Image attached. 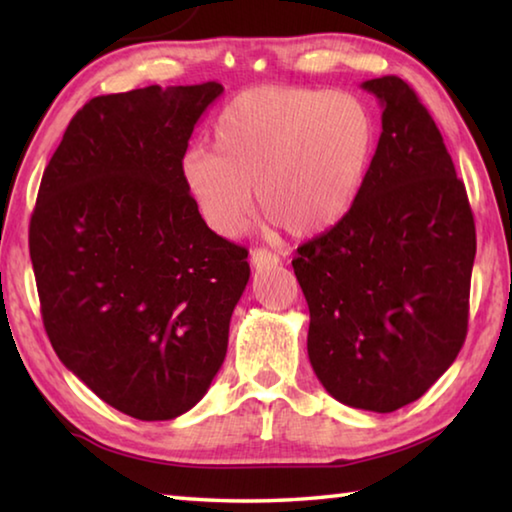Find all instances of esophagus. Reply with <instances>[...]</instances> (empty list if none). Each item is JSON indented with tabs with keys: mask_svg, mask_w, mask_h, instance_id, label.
Returning a JSON list of instances; mask_svg holds the SVG:
<instances>
[{
	"mask_svg": "<svg viewBox=\"0 0 512 512\" xmlns=\"http://www.w3.org/2000/svg\"><path fill=\"white\" fill-rule=\"evenodd\" d=\"M250 262H253L255 271H266V268L277 266V262H280V257H277L275 253H271V250H266V248H255L253 253H250Z\"/></svg>",
	"mask_w": 512,
	"mask_h": 512,
	"instance_id": "obj_1",
	"label": "esophagus"
}]
</instances>
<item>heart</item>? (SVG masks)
Listing matches in <instances>:
<instances>
[{
	"label": "heart",
	"mask_w": 512,
	"mask_h": 512,
	"mask_svg": "<svg viewBox=\"0 0 512 512\" xmlns=\"http://www.w3.org/2000/svg\"><path fill=\"white\" fill-rule=\"evenodd\" d=\"M377 151L370 110L350 94L307 88L244 92L214 124V149L180 164L187 194L221 237H237L257 205L293 237L334 228L352 210Z\"/></svg>",
	"instance_id": "obj_1"
}]
</instances>
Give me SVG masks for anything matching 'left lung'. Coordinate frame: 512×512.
Masks as SVG:
<instances>
[{
  "instance_id": "left-lung-1",
  "label": "left lung",
  "mask_w": 512,
  "mask_h": 512,
  "mask_svg": "<svg viewBox=\"0 0 512 512\" xmlns=\"http://www.w3.org/2000/svg\"><path fill=\"white\" fill-rule=\"evenodd\" d=\"M381 108L375 160L352 210L298 248L307 352L325 391L391 413L452 366L467 334L476 255L465 185L409 83H361Z\"/></svg>"
}]
</instances>
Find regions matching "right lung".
I'll return each instance as SVG.
<instances>
[{"label":"right lung","mask_w":512,"mask_h":512,"mask_svg":"<svg viewBox=\"0 0 512 512\" xmlns=\"http://www.w3.org/2000/svg\"><path fill=\"white\" fill-rule=\"evenodd\" d=\"M223 85L94 97L69 121L29 228L42 323L58 359L112 409L173 420L228 352L248 250L207 228L180 176Z\"/></svg>","instance_id":"1"}]
</instances>
